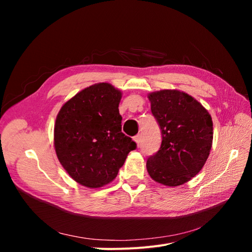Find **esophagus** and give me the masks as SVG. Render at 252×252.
Listing matches in <instances>:
<instances>
[{
    "label": "esophagus",
    "instance_id": "esophagus-1",
    "mask_svg": "<svg viewBox=\"0 0 252 252\" xmlns=\"http://www.w3.org/2000/svg\"><path fill=\"white\" fill-rule=\"evenodd\" d=\"M141 139H142L141 134H138V135L134 136L133 140L135 141V143H136V145H138V146H140V145H141Z\"/></svg>",
    "mask_w": 252,
    "mask_h": 252
}]
</instances>
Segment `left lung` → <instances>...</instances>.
Instances as JSON below:
<instances>
[{
  "label": "left lung",
  "mask_w": 252,
  "mask_h": 252,
  "mask_svg": "<svg viewBox=\"0 0 252 252\" xmlns=\"http://www.w3.org/2000/svg\"><path fill=\"white\" fill-rule=\"evenodd\" d=\"M148 98L161 128L162 144L147 159V171L165 186L185 184L208 158L213 139L211 116L194 97L177 89L155 91Z\"/></svg>",
  "instance_id": "obj_1"
}]
</instances>
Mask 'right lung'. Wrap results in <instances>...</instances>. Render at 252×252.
Listing matches in <instances>:
<instances>
[{
	"label": "right lung",
	"instance_id": "1",
	"mask_svg": "<svg viewBox=\"0 0 252 252\" xmlns=\"http://www.w3.org/2000/svg\"><path fill=\"white\" fill-rule=\"evenodd\" d=\"M122 93L97 83L78 93L61 107L53 145L59 161L79 184L100 188L112 182L129 152L136 148L122 132Z\"/></svg>",
	"mask_w": 252,
	"mask_h": 252
}]
</instances>
